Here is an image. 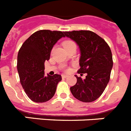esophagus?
Returning a JSON list of instances; mask_svg holds the SVG:
<instances>
[{
  "mask_svg": "<svg viewBox=\"0 0 131 131\" xmlns=\"http://www.w3.org/2000/svg\"><path fill=\"white\" fill-rule=\"evenodd\" d=\"M61 76H62V78H64H64H67L68 77L67 74H62Z\"/></svg>",
  "mask_w": 131,
  "mask_h": 131,
  "instance_id": "obj_1",
  "label": "esophagus"
}]
</instances>
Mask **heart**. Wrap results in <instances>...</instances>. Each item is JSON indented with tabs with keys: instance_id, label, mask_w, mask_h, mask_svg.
I'll use <instances>...</instances> for the list:
<instances>
[{
	"instance_id": "b5f03b06",
	"label": "heart",
	"mask_w": 131,
	"mask_h": 131,
	"mask_svg": "<svg viewBox=\"0 0 131 131\" xmlns=\"http://www.w3.org/2000/svg\"><path fill=\"white\" fill-rule=\"evenodd\" d=\"M62 45H63L64 47V49H65L66 50H67V49H69V48H70V47H72V46H76L75 43H74V42L71 40H64V41L63 42Z\"/></svg>"
}]
</instances>
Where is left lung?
<instances>
[{
    "mask_svg": "<svg viewBox=\"0 0 131 131\" xmlns=\"http://www.w3.org/2000/svg\"><path fill=\"white\" fill-rule=\"evenodd\" d=\"M64 33L74 40L81 50L78 73H86L85 79L75 75L77 81L70 88L71 92L82 102H93L103 94L110 80L113 65L111 50L106 41L94 32L72 30Z\"/></svg>",
    "mask_w": 131,
    "mask_h": 131,
    "instance_id": "obj_1",
    "label": "left lung"
}]
</instances>
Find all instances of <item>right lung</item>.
<instances>
[{"label":"right lung","mask_w":131,"mask_h":131,"mask_svg":"<svg viewBox=\"0 0 131 131\" xmlns=\"http://www.w3.org/2000/svg\"><path fill=\"white\" fill-rule=\"evenodd\" d=\"M64 37V32L40 30L23 44L17 57V70L20 84L28 98L35 103L49 101L54 95L60 74L45 75V62L50 59L54 44Z\"/></svg>","instance_id":"add662e5"}]
</instances>
